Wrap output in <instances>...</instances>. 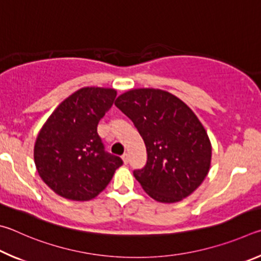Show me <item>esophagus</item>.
I'll list each match as a JSON object with an SVG mask.
<instances>
[{
  "instance_id": "obj_1",
  "label": "esophagus",
  "mask_w": 261,
  "mask_h": 261,
  "mask_svg": "<svg viewBox=\"0 0 261 261\" xmlns=\"http://www.w3.org/2000/svg\"><path fill=\"white\" fill-rule=\"evenodd\" d=\"M121 158H122V161H123V164H128V153H123L122 156H121Z\"/></svg>"
}]
</instances>
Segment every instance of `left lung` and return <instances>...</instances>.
<instances>
[{
    "label": "left lung",
    "instance_id": "1",
    "mask_svg": "<svg viewBox=\"0 0 261 261\" xmlns=\"http://www.w3.org/2000/svg\"><path fill=\"white\" fill-rule=\"evenodd\" d=\"M116 107L133 121L147 147L148 161L133 174L150 197L175 203L206 177L212 148L204 127L189 107L167 91L133 89Z\"/></svg>",
    "mask_w": 261,
    "mask_h": 261
}]
</instances>
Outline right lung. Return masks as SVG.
Here are the masks:
<instances>
[{"mask_svg":"<svg viewBox=\"0 0 261 261\" xmlns=\"http://www.w3.org/2000/svg\"><path fill=\"white\" fill-rule=\"evenodd\" d=\"M117 91L81 88L58 105L40 130L34 162L41 179L64 198L89 200L111 181L122 159L105 151L97 125Z\"/></svg>","mask_w":261,"mask_h":261,"instance_id":"1","label":"right lung"}]
</instances>
